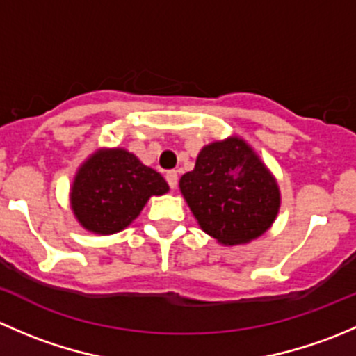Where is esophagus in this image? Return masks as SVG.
Returning <instances> with one entry per match:
<instances>
[{"label":"esophagus","mask_w":356,"mask_h":356,"mask_svg":"<svg viewBox=\"0 0 356 356\" xmlns=\"http://www.w3.org/2000/svg\"><path fill=\"white\" fill-rule=\"evenodd\" d=\"M165 179H167V182H168V186H170V189L177 188V181H179L177 172H175V170H168L167 174H165Z\"/></svg>","instance_id":"34e87169"}]
</instances>
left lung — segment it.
Masks as SVG:
<instances>
[{
    "label": "left lung",
    "mask_w": 356,
    "mask_h": 356,
    "mask_svg": "<svg viewBox=\"0 0 356 356\" xmlns=\"http://www.w3.org/2000/svg\"><path fill=\"white\" fill-rule=\"evenodd\" d=\"M179 188L200 227L225 246L260 238L281 207L274 175L236 136L204 146Z\"/></svg>",
    "instance_id": "left-lung-1"
}]
</instances>
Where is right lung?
Here are the masks:
<instances>
[{
    "instance_id": "1",
    "label": "right lung",
    "mask_w": 356,
    "mask_h": 356,
    "mask_svg": "<svg viewBox=\"0 0 356 356\" xmlns=\"http://www.w3.org/2000/svg\"><path fill=\"white\" fill-rule=\"evenodd\" d=\"M167 191L165 179L136 155L122 148L98 149L75 174L70 204L82 227L108 236L127 227L152 196Z\"/></svg>"
}]
</instances>
